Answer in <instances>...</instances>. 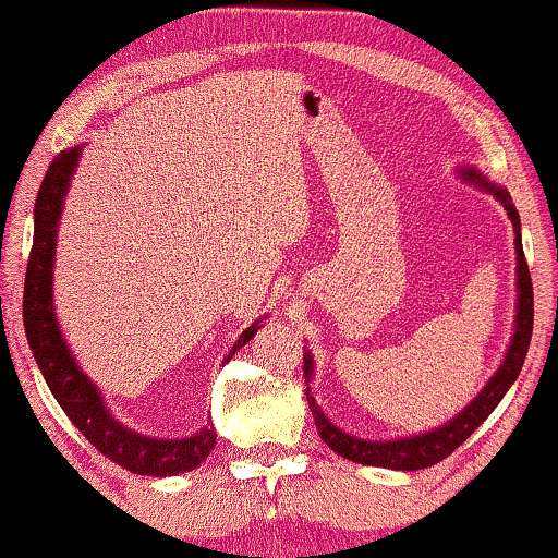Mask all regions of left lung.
<instances>
[{
	"instance_id": "8db88e82",
	"label": "left lung",
	"mask_w": 558,
	"mask_h": 558,
	"mask_svg": "<svg viewBox=\"0 0 558 558\" xmlns=\"http://www.w3.org/2000/svg\"><path fill=\"white\" fill-rule=\"evenodd\" d=\"M458 179L475 185L478 191H486L494 196L508 216V221L513 226V246H515V317H513V335L511 344L504 354V362H500L498 369L483 390L475 395V398L468 402V405L460 410L456 417H450L448 423L440 427H433V430L408 435V438H390V440H369V438H357V435L344 433L342 427H337L332 420L325 415V410L319 408V402L314 400L312 387H306V402H310V410L314 415V425H317L319 438L327 442L329 448L335 450L347 460H354V463L362 465H377V468H390V471H420V468H430L440 463L442 458H448L458 446L471 438L483 420H486L498 402L504 400L508 387L515 383L519 377L523 360H526L529 344H531V332H534V289H531V274L526 256H523V244H521V219L519 211H515L511 193H508L504 185H498L483 175L478 168L473 166H460L456 168ZM314 377V357L312 352H304V379L312 383Z\"/></svg>"
}]
</instances>
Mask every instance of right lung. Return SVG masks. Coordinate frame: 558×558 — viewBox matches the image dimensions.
Segmentation results:
<instances>
[{"mask_svg": "<svg viewBox=\"0 0 558 558\" xmlns=\"http://www.w3.org/2000/svg\"><path fill=\"white\" fill-rule=\"evenodd\" d=\"M83 158V145L62 150L47 168L45 181L39 185L35 201V239H32V254L24 277V332H27L29 350L35 354L37 367L54 400L60 402L64 415L72 425L100 450L105 458L116 460L118 465L141 475H179L198 468L216 446L214 425H204L201 430L185 438H156L128 427L112 415L105 402L100 387L83 373L72 354L68 339H64L58 314H54V252H58V229L68 196L72 175ZM259 317L252 327H246L226 354L229 362L252 337L262 329Z\"/></svg>", "mask_w": 558, "mask_h": 558, "instance_id": "add662e5", "label": "right lung"}]
</instances>
